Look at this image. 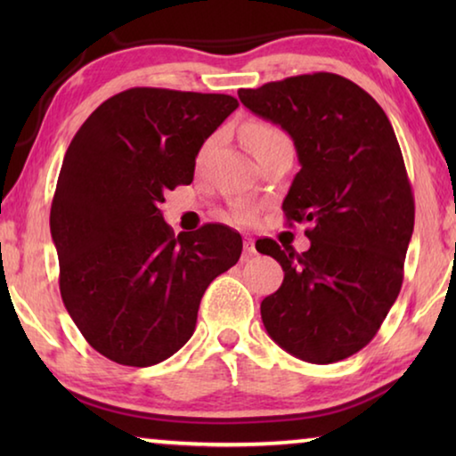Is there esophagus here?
<instances>
[{
	"label": "esophagus",
	"instance_id": "obj_1",
	"mask_svg": "<svg viewBox=\"0 0 456 456\" xmlns=\"http://www.w3.org/2000/svg\"><path fill=\"white\" fill-rule=\"evenodd\" d=\"M243 247H245V253L247 256H256L257 253V249H256V241H253L251 237H247L245 241H243Z\"/></svg>",
	"mask_w": 456,
	"mask_h": 456
}]
</instances>
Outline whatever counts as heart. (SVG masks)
<instances>
[{
  "mask_svg": "<svg viewBox=\"0 0 456 456\" xmlns=\"http://www.w3.org/2000/svg\"><path fill=\"white\" fill-rule=\"evenodd\" d=\"M243 136H245L247 144L251 146V151H253V154H256V157L261 151H265L267 146H272L275 142H281V141H289L281 128H277L273 125H267V122H251V125L245 126ZM209 149H211V142H207L203 152H200V157H205V154L209 152ZM253 213H256V209H253L249 203H243V200H239V203L233 205V217L237 221H241V223L251 221Z\"/></svg>",
  "mask_w": 456,
  "mask_h": 456,
  "instance_id": "heart-1",
  "label": "heart"
}]
</instances>
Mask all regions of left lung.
<instances>
[{
	"label": "left lung",
	"mask_w": 456,
	"mask_h": 456,
	"mask_svg": "<svg viewBox=\"0 0 456 456\" xmlns=\"http://www.w3.org/2000/svg\"><path fill=\"white\" fill-rule=\"evenodd\" d=\"M237 94L291 136L302 168L283 213L312 225L304 253L273 239L256 245L283 269L261 320L299 360L348 358L376 336L403 288L414 197L395 130L366 90L338 74L291 76Z\"/></svg>",
	"instance_id": "obj_1"
}]
</instances>
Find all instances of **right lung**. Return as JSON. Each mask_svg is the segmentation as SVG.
Segmentation results:
<instances>
[{
    "label": "right lung",
    "mask_w": 456,
    "mask_h": 456,
    "mask_svg": "<svg viewBox=\"0 0 456 456\" xmlns=\"http://www.w3.org/2000/svg\"><path fill=\"white\" fill-rule=\"evenodd\" d=\"M237 106L227 94L130 88L68 146L50 211L60 293L86 342L117 364L179 352L205 289L241 256L227 225L175 237L159 209L167 191L192 183L200 146Z\"/></svg>",
    "instance_id": "1"
}]
</instances>
